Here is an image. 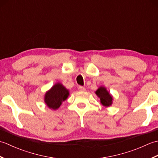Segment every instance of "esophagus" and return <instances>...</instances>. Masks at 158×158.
<instances>
[{
	"label": "esophagus",
	"mask_w": 158,
	"mask_h": 158,
	"mask_svg": "<svg viewBox=\"0 0 158 158\" xmlns=\"http://www.w3.org/2000/svg\"><path fill=\"white\" fill-rule=\"evenodd\" d=\"M79 90L80 92H84V91H85V88H84V87H83V86H79Z\"/></svg>",
	"instance_id": "1"
}]
</instances>
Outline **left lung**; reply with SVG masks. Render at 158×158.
Here are the masks:
<instances>
[{"mask_svg": "<svg viewBox=\"0 0 158 158\" xmlns=\"http://www.w3.org/2000/svg\"><path fill=\"white\" fill-rule=\"evenodd\" d=\"M96 96L98 97L101 105L105 107H109L112 105L113 97L107 91L106 88L104 86H100L95 92Z\"/></svg>", "mask_w": 158, "mask_h": 158, "instance_id": "1", "label": "left lung"}]
</instances>
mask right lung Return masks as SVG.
<instances>
[{"label":"right lung","mask_w":158,"mask_h":158,"mask_svg":"<svg viewBox=\"0 0 158 158\" xmlns=\"http://www.w3.org/2000/svg\"><path fill=\"white\" fill-rule=\"evenodd\" d=\"M69 90L61 83H56L51 89L47 91L44 96V102L47 106L52 110H57L69 96Z\"/></svg>","instance_id":"right-lung-1"}]
</instances>
